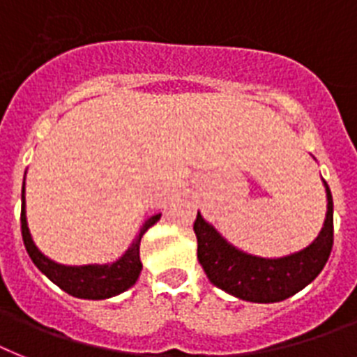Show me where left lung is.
<instances>
[{
    "mask_svg": "<svg viewBox=\"0 0 357 357\" xmlns=\"http://www.w3.org/2000/svg\"><path fill=\"white\" fill-rule=\"evenodd\" d=\"M323 185L326 214L317 238L301 251L277 259L234 248L198 211L194 233L198 238V260L207 279L225 294L248 303H280L306 288L323 271L334 244V202L324 179Z\"/></svg>",
    "mask_w": 357,
    "mask_h": 357,
    "instance_id": "1",
    "label": "left lung"
}]
</instances>
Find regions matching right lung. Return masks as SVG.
Wrapping results in <instances>:
<instances>
[{"label": "right lung", "instance_id": "1", "mask_svg": "<svg viewBox=\"0 0 357 357\" xmlns=\"http://www.w3.org/2000/svg\"><path fill=\"white\" fill-rule=\"evenodd\" d=\"M161 213H155L149 218L143 220L139 227L135 238L132 240L130 248L119 257L117 260L106 264H84V266H68V264L54 262L38 249L34 244L31 231L27 224V211H25V181L22 187V236L23 244L27 249L29 257L34 262L40 271L47 277L51 282H54L58 288H62L66 294L78 297V299L102 301L123 294L133 284L137 282L143 264L139 259V248H141V238L143 234L152 227L155 222H159Z\"/></svg>", "mask_w": 357, "mask_h": 357}]
</instances>
